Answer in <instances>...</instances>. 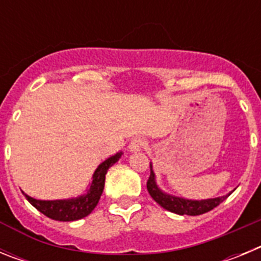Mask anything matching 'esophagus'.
Listing matches in <instances>:
<instances>
[{"label":"esophagus","instance_id":"34e87169","mask_svg":"<svg viewBox=\"0 0 261 261\" xmlns=\"http://www.w3.org/2000/svg\"><path fill=\"white\" fill-rule=\"evenodd\" d=\"M145 146H146V141H145L144 138L136 137V138H133L132 141H130V144H129V150L140 151V150H142Z\"/></svg>","mask_w":261,"mask_h":261}]
</instances>
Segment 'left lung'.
Wrapping results in <instances>:
<instances>
[{
    "label": "left lung",
    "instance_id": "1",
    "mask_svg": "<svg viewBox=\"0 0 261 261\" xmlns=\"http://www.w3.org/2000/svg\"><path fill=\"white\" fill-rule=\"evenodd\" d=\"M147 191L153 197L154 201L159 204L166 211L171 212V213L179 214V216H200L206 212L212 211L216 206L221 204L223 200H226L232 193L229 192L227 195L220 196V197H214V199H204V200H191L179 197V196L170 195L161 190V187L156 183V177L154 174L153 165L150 162V176L147 180Z\"/></svg>",
    "mask_w": 261,
    "mask_h": 261
}]
</instances>
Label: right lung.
<instances>
[{"label":"right lung","mask_w":261,"mask_h":261,"mask_svg":"<svg viewBox=\"0 0 261 261\" xmlns=\"http://www.w3.org/2000/svg\"><path fill=\"white\" fill-rule=\"evenodd\" d=\"M121 155H123V151H119L100 163L94 171L91 183L89 184L86 192L77 197L61 200H38L26 195L24 192L23 193L32 206H35L40 213L49 217L52 220L62 221V222L81 220V218L89 216L98 205L99 199L105 190L106 174H107L108 168L115 165L121 158Z\"/></svg>","instance_id":"add662e5"}]
</instances>
